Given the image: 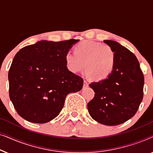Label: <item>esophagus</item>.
<instances>
[{
  "label": "esophagus",
  "instance_id": "1",
  "mask_svg": "<svg viewBox=\"0 0 153 153\" xmlns=\"http://www.w3.org/2000/svg\"><path fill=\"white\" fill-rule=\"evenodd\" d=\"M88 86V82L86 80H84V82H83V88H86Z\"/></svg>",
  "mask_w": 153,
  "mask_h": 153
}]
</instances>
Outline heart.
I'll use <instances>...</instances> for the list:
<instances>
[{
    "mask_svg": "<svg viewBox=\"0 0 153 153\" xmlns=\"http://www.w3.org/2000/svg\"><path fill=\"white\" fill-rule=\"evenodd\" d=\"M115 54L109 47L93 41L83 42L76 47V52L68 51L65 62L72 73L87 69L85 76L102 81L111 74L115 65Z\"/></svg>",
    "mask_w": 153,
    "mask_h": 153,
    "instance_id": "1",
    "label": "heart"
}]
</instances>
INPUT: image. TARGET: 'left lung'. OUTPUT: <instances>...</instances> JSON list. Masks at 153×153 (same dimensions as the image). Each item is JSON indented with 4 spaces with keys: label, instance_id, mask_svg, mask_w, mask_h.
Masks as SVG:
<instances>
[{
    "label": "left lung",
    "instance_id": "1",
    "mask_svg": "<svg viewBox=\"0 0 153 153\" xmlns=\"http://www.w3.org/2000/svg\"><path fill=\"white\" fill-rule=\"evenodd\" d=\"M104 42L114 52V68L106 79L89 84L95 93L88 110L95 121L112 126L126 122L137 113L143 100L144 76L134 54L116 41Z\"/></svg>",
    "mask_w": 153,
    "mask_h": 153
}]
</instances>
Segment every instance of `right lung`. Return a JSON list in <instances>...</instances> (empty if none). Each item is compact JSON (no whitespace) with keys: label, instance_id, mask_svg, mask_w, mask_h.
<instances>
[{"label":"right lung","instance_id":"add662e5","mask_svg":"<svg viewBox=\"0 0 153 153\" xmlns=\"http://www.w3.org/2000/svg\"><path fill=\"white\" fill-rule=\"evenodd\" d=\"M79 39L41 40L16 54L9 73L10 98L25 120L46 123L63 108L66 96L83 88L81 76L67 68L65 55Z\"/></svg>","mask_w":153,"mask_h":153}]
</instances>
